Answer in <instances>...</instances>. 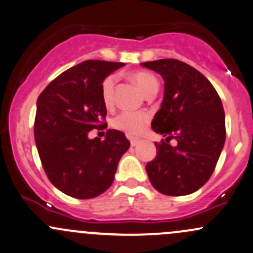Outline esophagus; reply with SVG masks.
Here are the masks:
<instances>
[{"mask_svg": "<svg viewBox=\"0 0 253 253\" xmlns=\"http://www.w3.org/2000/svg\"><path fill=\"white\" fill-rule=\"evenodd\" d=\"M139 143V139H131V145L132 147H135V145Z\"/></svg>", "mask_w": 253, "mask_h": 253, "instance_id": "34e87169", "label": "esophagus"}]
</instances>
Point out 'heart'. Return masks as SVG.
I'll return each instance as SVG.
<instances>
[{
    "instance_id": "obj_1",
    "label": "heart",
    "mask_w": 253,
    "mask_h": 253,
    "mask_svg": "<svg viewBox=\"0 0 253 253\" xmlns=\"http://www.w3.org/2000/svg\"><path fill=\"white\" fill-rule=\"evenodd\" d=\"M131 79L139 86V88L145 93V95L150 93L158 92L159 81L155 75L149 71H134L131 74ZM116 78L115 75H108L103 80L100 86V95L103 103L106 106H111L114 103V88H115ZM150 122V116L145 111L124 110L116 115L113 120V126L119 131L125 132L131 137H137L142 134Z\"/></svg>"
}]
</instances>
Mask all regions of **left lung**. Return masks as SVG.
I'll return each mask as SVG.
<instances>
[{
  "label": "left lung",
  "instance_id": "left-lung-1",
  "mask_svg": "<svg viewBox=\"0 0 253 253\" xmlns=\"http://www.w3.org/2000/svg\"><path fill=\"white\" fill-rule=\"evenodd\" d=\"M160 74L165 94L151 128L166 139L148 162L149 180L169 196L194 193L210 179L225 142V115L214 87L200 71L177 59L142 63ZM174 139L171 146L169 140Z\"/></svg>",
  "mask_w": 253,
  "mask_h": 253
}]
</instances>
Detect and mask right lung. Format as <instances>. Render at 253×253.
Masks as SVG:
<instances>
[{"label":"right lung","mask_w":253,"mask_h":253,"mask_svg":"<svg viewBox=\"0 0 253 253\" xmlns=\"http://www.w3.org/2000/svg\"><path fill=\"white\" fill-rule=\"evenodd\" d=\"M124 63L86 60L60 74L37 98L34 134L42 167L57 189L75 199H92L113 184L118 164L128 150L124 132L106 128L102 82Z\"/></svg>","instance_id":"obj_1"}]
</instances>
